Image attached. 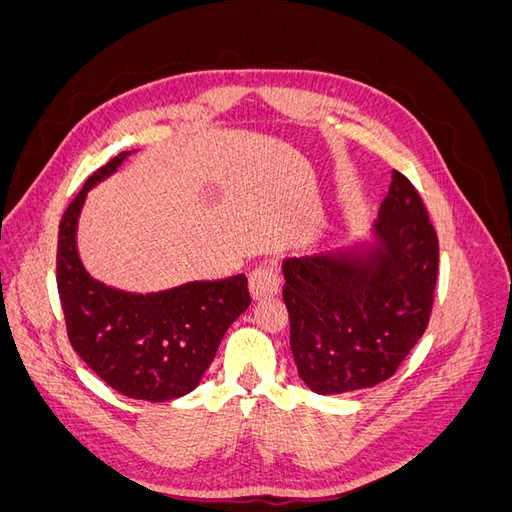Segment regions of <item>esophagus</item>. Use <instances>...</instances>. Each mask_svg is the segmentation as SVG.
<instances>
[{"mask_svg":"<svg viewBox=\"0 0 512 512\" xmlns=\"http://www.w3.org/2000/svg\"><path fill=\"white\" fill-rule=\"evenodd\" d=\"M282 288V275L280 269L275 267V262H265V265L256 267L250 273V290L254 299H265L273 297V294L280 292Z\"/></svg>","mask_w":512,"mask_h":512,"instance_id":"34e87169","label":"esophagus"}]
</instances>
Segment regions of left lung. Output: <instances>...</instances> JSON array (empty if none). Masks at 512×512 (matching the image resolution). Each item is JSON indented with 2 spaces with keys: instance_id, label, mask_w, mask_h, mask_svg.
<instances>
[{
  "instance_id": "left-lung-1",
  "label": "left lung",
  "mask_w": 512,
  "mask_h": 512,
  "mask_svg": "<svg viewBox=\"0 0 512 512\" xmlns=\"http://www.w3.org/2000/svg\"><path fill=\"white\" fill-rule=\"evenodd\" d=\"M374 235V245L284 260L292 356L320 395L389 380L429 324L438 235L421 194L399 170Z\"/></svg>"
}]
</instances>
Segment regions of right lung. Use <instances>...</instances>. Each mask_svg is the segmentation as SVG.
<instances>
[{
    "label": "right lung",
    "instance_id": "1",
    "mask_svg": "<svg viewBox=\"0 0 512 512\" xmlns=\"http://www.w3.org/2000/svg\"><path fill=\"white\" fill-rule=\"evenodd\" d=\"M130 156L121 151L91 175L59 222L57 290L76 354L115 391L168 401L196 389L228 327L247 307V277L190 282L134 294L91 277L76 252V226L87 192Z\"/></svg>",
    "mask_w": 512,
    "mask_h": 512
}]
</instances>
